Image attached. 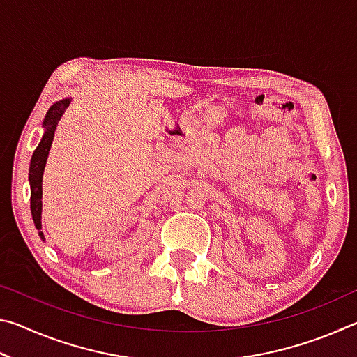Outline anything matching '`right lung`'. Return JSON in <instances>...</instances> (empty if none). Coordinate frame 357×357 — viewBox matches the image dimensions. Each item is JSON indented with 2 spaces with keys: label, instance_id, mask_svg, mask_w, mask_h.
I'll use <instances>...</instances> for the list:
<instances>
[{
  "label": "right lung",
  "instance_id": "1",
  "mask_svg": "<svg viewBox=\"0 0 357 357\" xmlns=\"http://www.w3.org/2000/svg\"><path fill=\"white\" fill-rule=\"evenodd\" d=\"M70 99H63L53 104L45 114L44 119V137H42L38 148L34 149L31 164H29V185H31V215L34 220V225L38 229L42 228L40 214H42V174H44L45 162L48 157V151H50L53 137H55L56 126L59 119L66 112V108L69 107ZM39 236L44 239V234L39 231Z\"/></svg>",
  "mask_w": 357,
  "mask_h": 357
}]
</instances>
